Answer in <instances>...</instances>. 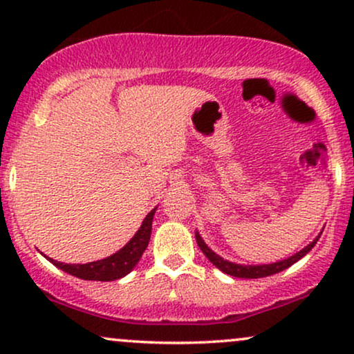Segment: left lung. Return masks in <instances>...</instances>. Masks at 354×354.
<instances>
[{
	"label": "left lung",
	"mask_w": 354,
	"mask_h": 354,
	"mask_svg": "<svg viewBox=\"0 0 354 354\" xmlns=\"http://www.w3.org/2000/svg\"><path fill=\"white\" fill-rule=\"evenodd\" d=\"M321 236V234H319ZM319 236L316 239H313V241L308 245L306 248H303L301 251H298V253L290 256V258L283 259V261H276V263H271V265H258V266H251V265H236V263H231L228 259H223L221 256L214 253L213 250H209L208 245H206L205 241H203V238L198 234L196 231V243L198 246H200V250L205 253L206 258L209 259L211 263H213L214 266L218 268V270H221L223 273L230 274V276H234V278H246V279H254V278H265V276H271V274H276L279 273V271L286 270V268H290L291 265H295L298 259H301L304 254H308L310 251L313 250V246L316 245V241H318Z\"/></svg>",
	"instance_id": "8db88e82"
}]
</instances>
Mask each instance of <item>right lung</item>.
<instances>
[{
    "instance_id": "add662e5",
    "label": "right lung",
    "mask_w": 354,
    "mask_h": 354,
    "mask_svg": "<svg viewBox=\"0 0 354 354\" xmlns=\"http://www.w3.org/2000/svg\"><path fill=\"white\" fill-rule=\"evenodd\" d=\"M154 211H156V208L146 214L135 236L129 239L120 251L108 256V258L86 263V265H66V263L56 261V259H50L53 265L58 266L59 270H63L64 273H70L81 279H88V281H115V279L123 278L138 265L141 254L148 248L149 238H151Z\"/></svg>"
}]
</instances>
